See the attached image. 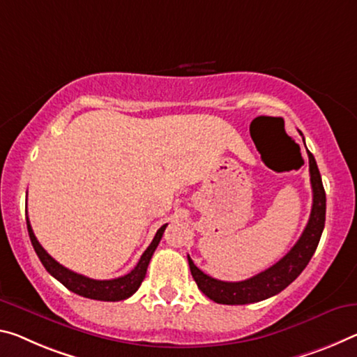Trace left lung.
Listing matches in <instances>:
<instances>
[{
  "label": "left lung",
  "instance_id": "obj_1",
  "mask_svg": "<svg viewBox=\"0 0 357 357\" xmlns=\"http://www.w3.org/2000/svg\"><path fill=\"white\" fill-rule=\"evenodd\" d=\"M307 152L310 160L311 189H313V206H311L308 224L302 236L284 257L250 280L229 282L211 278L209 275L203 273L188 256L190 273L194 276L197 286L213 302L222 305H246L273 297L282 289H286L302 273L310 259L313 257L321 240L322 230H324L326 192L314 157L310 151Z\"/></svg>",
  "mask_w": 357,
  "mask_h": 357
}]
</instances>
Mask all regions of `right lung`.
Instances as JSON below:
<instances>
[{
    "label": "right lung",
    "mask_w": 357,
    "mask_h": 357,
    "mask_svg": "<svg viewBox=\"0 0 357 357\" xmlns=\"http://www.w3.org/2000/svg\"><path fill=\"white\" fill-rule=\"evenodd\" d=\"M167 225L168 224L162 225V227L157 230L154 240H152V243L148 246V250L143 252V256H141L137 267L130 271V273L114 280H92V278H87V276L68 270L66 267H63V265L56 262L54 257H50L47 251L39 245L35 234H33L30 220H28V216H26L28 235H30L31 245L35 248V251L38 254L39 260H41V264L44 265V268H46L55 280H59L61 284L68 287L71 292L77 294V296L93 298V301H103V302L126 301V298L133 296V294L138 291V287L141 286V282H143L146 276V271H148V265L151 262L152 254H154L155 248L158 246V243H160Z\"/></svg>",
    "instance_id": "right-lung-1"
}]
</instances>
